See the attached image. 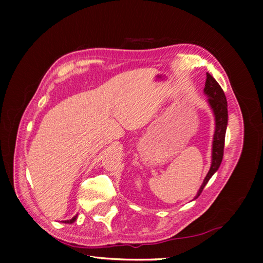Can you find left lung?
Returning a JSON list of instances; mask_svg holds the SVG:
<instances>
[{
  "instance_id": "1",
  "label": "left lung",
  "mask_w": 263,
  "mask_h": 263,
  "mask_svg": "<svg viewBox=\"0 0 263 263\" xmlns=\"http://www.w3.org/2000/svg\"><path fill=\"white\" fill-rule=\"evenodd\" d=\"M204 92L209 97L208 102L210 104L211 109L215 115L216 121V128L215 135H213V142H212V162L210 171L204 179L203 183L199 188L197 195L195 198H197L206 185L209 180L211 176L215 174L219 168L222 155H224V145H225V133L226 127H228V102H226V96L222 91L221 87L219 86L215 79H213L210 74L206 73V81H205V88H204Z\"/></svg>"
}]
</instances>
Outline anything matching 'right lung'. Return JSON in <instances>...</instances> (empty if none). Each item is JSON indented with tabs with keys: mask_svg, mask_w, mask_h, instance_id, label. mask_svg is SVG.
Returning <instances> with one entry per match:
<instances>
[{
	"mask_svg": "<svg viewBox=\"0 0 263 263\" xmlns=\"http://www.w3.org/2000/svg\"><path fill=\"white\" fill-rule=\"evenodd\" d=\"M77 218H78V215L77 216H74L72 219H69V220H65L64 222H66V224H72V222H74L75 220H77Z\"/></svg>",
	"mask_w": 263,
	"mask_h": 263,
	"instance_id": "obj_1",
	"label": "right lung"
}]
</instances>
